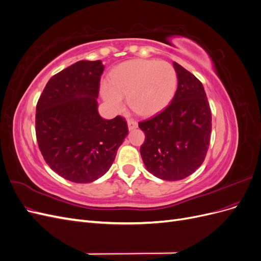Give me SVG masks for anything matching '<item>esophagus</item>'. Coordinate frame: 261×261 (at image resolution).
Returning <instances> with one entry per match:
<instances>
[{
	"mask_svg": "<svg viewBox=\"0 0 261 261\" xmlns=\"http://www.w3.org/2000/svg\"><path fill=\"white\" fill-rule=\"evenodd\" d=\"M127 125H128V129L129 130H133V129L137 128V126H138V124H137V122L135 120H127Z\"/></svg>",
	"mask_w": 261,
	"mask_h": 261,
	"instance_id": "1",
	"label": "esophagus"
}]
</instances>
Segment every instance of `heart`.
<instances>
[{"instance_id":"1","label":"heart","mask_w":261,"mask_h":261,"mask_svg":"<svg viewBox=\"0 0 261 261\" xmlns=\"http://www.w3.org/2000/svg\"><path fill=\"white\" fill-rule=\"evenodd\" d=\"M177 86V76L170 63L153 60H133L118 65L102 87V96L114 110L123 106L127 96L134 112L150 116L167 107Z\"/></svg>"}]
</instances>
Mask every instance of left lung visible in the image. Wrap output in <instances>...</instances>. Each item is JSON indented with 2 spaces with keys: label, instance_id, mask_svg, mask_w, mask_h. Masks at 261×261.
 Returning <instances> with one entry per match:
<instances>
[{
  "label": "left lung",
  "instance_id": "obj_1",
  "mask_svg": "<svg viewBox=\"0 0 261 261\" xmlns=\"http://www.w3.org/2000/svg\"><path fill=\"white\" fill-rule=\"evenodd\" d=\"M177 89L162 112L139 122L145 133L140 154L147 170L165 180L183 179L206 158L211 134V110L201 82L173 62Z\"/></svg>",
  "mask_w": 261,
  "mask_h": 261
}]
</instances>
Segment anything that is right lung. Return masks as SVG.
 I'll list each match as a JSON object with an SVG mask.
<instances>
[{
  "label": "right lung",
  "instance_id": "add662e5",
  "mask_svg": "<svg viewBox=\"0 0 261 261\" xmlns=\"http://www.w3.org/2000/svg\"><path fill=\"white\" fill-rule=\"evenodd\" d=\"M101 61H80L52 76L36 108V136L46 164L74 183H90L111 167L128 134L125 118L98 113Z\"/></svg>",
  "mask_w": 261,
  "mask_h": 261
}]
</instances>
